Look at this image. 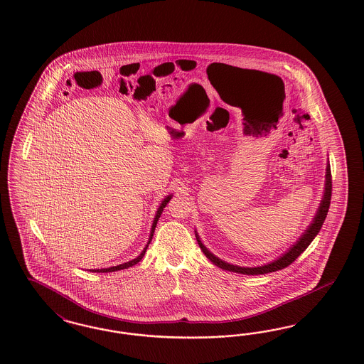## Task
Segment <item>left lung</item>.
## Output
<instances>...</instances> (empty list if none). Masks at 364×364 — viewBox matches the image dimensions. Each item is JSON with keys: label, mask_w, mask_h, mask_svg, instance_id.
<instances>
[{"label": "left lung", "mask_w": 364, "mask_h": 364, "mask_svg": "<svg viewBox=\"0 0 364 364\" xmlns=\"http://www.w3.org/2000/svg\"><path fill=\"white\" fill-rule=\"evenodd\" d=\"M331 195H332V177H331V166L329 161L326 163V184H324V192H323V198L318 204V208L314 213L312 222L309 223V226L306 227V230H304V232L301 234L300 238L297 239L288 250L284 254H281L279 257H277L276 259H273L272 262L261 264V266H238V264H228L226 261L220 259L219 257H216L213 252L208 250L204 243L201 242L200 237L198 234V231L195 230V235L198 239V243L200 246L201 251L205 254V257L216 264L218 267L228 270L232 273H238V274H246V276H259V274H267V273H273L277 270H281L284 267H287L291 262H294L304 251L306 250V247L312 243V240L316 238V235L320 232L323 223L326 220V213L329 210V204H331Z\"/></svg>", "instance_id": "obj_1"}]
</instances>
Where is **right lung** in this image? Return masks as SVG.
I'll return each instance as SVG.
<instances>
[{"instance_id":"1","label":"right lung","mask_w":364,"mask_h":364,"mask_svg":"<svg viewBox=\"0 0 364 364\" xmlns=\"http://www.w3.org/2000/svg\"><path fill=\"white\" fill-rule=\"evenodd\" d=\"M172 196H173L172 193L166 195V196L164 198L163 201L160 203V205H159V208H157V211H156V215H154L153 223H151L149 239H148V242H146V245H145L144 250L141 251V252L138 254L137 257H136L134 259H132V261H129V262H124V264H117V266H112V267H105V269H90V272H94V273H110V272H118V270H124V269H127V267H132V266L137 264L138 262H139V261L144 258V255H145V252H146V249H148V246H149V243L151 242V238H153V234H154V230H156V226H157V222H159V219H160V216H161V213H163L165 205L168 204V201L172 199Z\"/></svg>"}]
</instances>
